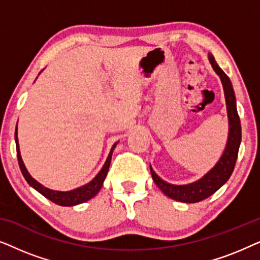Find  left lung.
I'll list each match as a JSON object with an SVG mask.
<instances>
[{"instance_id":"1","label":"left lung","mask_w":260,"mask_h":260,"mask_svg":"<svg viewBox=\"0 0 260 260\" xmlns=\"http://www.w3.org/2000/svg\"><path fill=\"white\" fill-rule=\"evenodd\" d=\"M208 60L213 70L215 71V73L221 80L223 93H225L227 117H229V137H227V143L221 157L201 179L188 184H172L166 182L154 172L150 166L152 180L156 186L163 191V194L173 200L186 202V204H195V202L205 200L229 181L233 173L234 166H236L241 142V125L237 111V101L232 83H231L230 78L226 76V73L220 69L211 53H208Z\"/></svg>"}]
</instances>
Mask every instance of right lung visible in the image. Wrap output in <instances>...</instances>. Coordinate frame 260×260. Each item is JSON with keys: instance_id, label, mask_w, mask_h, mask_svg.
<instances>
[{"instance_id": "obj_1", "label": "right lung", "mask_w": 260, "mask_h": 260, "mask_svg": "<svg viewBox=\"0 0 260 260\" xmlns=\"http://www.w3.org/2000/svg\"><path fill=\"white\" fill-rule=\"evenodd\" d=\"M15 143H16L17 161H19L20 169H21V172H22V175L24 179H26L28 184L33 187L35 190H38L39 193L44 195L45 198H47L48 200L54 202V204L59 205V206H66V207H70V206H76V205H79V204H83V202L88 201L90 199L95 197L98 191L101 190L103 183H104L105 177H106V175H108L110 163H111L112 152H113V150H115L116 145L118 142L112 145V148L109 152V156H108V158H106L104 166H103V168L101 170H99V173L97 174V175H95L88 183L84 184V186H81V187H78V188H76V189L69 190V191L49 189V188L42 186L40 182H38L37 180L31 177L30 174L28 173V170L26 168V166H24L22 157H21V154H20L19 140H17V126L15 129Z\"/></svg>"}]
</instances>
